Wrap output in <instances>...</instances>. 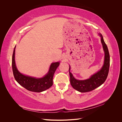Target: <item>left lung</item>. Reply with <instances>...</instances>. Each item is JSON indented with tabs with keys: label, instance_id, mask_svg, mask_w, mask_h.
<instances>
[{
	"label": "left lung",
	"instance_id": "1",
	"mask_svg": "<svg viewBox=\"0 0 122 122\" xmlns=\"http://www.w3.org/2000/svg\"><path fill=\"white\" fill-rule=\"evenodd\" d=\"M101 38V41L103 46V48L105 53L104 64L100 70L96 73L92 75L89 79L83 80H79L75 79L72 74L70 72V66L69 67V74L70 77V83L72 87L81 93H86L95 90L105 82L107 77L109 65L110 56L107 46L105 44L103 38L101 34H99Z\"/></svg>",
	"mask_w": 122,
	"mask_h": 122
}]
</instances>
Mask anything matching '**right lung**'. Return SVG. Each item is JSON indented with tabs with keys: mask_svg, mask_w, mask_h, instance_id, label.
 <instances>
[{
	"mask_svg": "<svg viewBox=\"0 0 122 122\" xmlns=\"http://www.w3.org/2000/svg\"><path fill=\"white\" fill-rule=\"evenodd\" d=\"M16 46L14 48L12 56V69L14 76L17 82L26 89L34 92H42L48 89L53 85V77L60 62H53L51 64L48 72L42 78H36L24 75L18 71L15 61Z\"/></svg>",
	"mask_w": 122,
	"mask_h": 122,
	"instance_id": "obj_1",
	"label": "right lung"
}]
</instances>
